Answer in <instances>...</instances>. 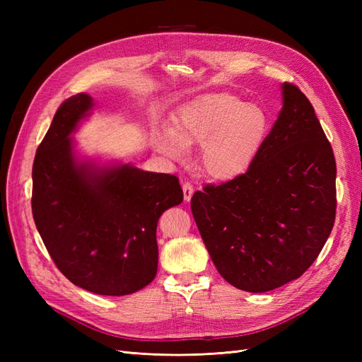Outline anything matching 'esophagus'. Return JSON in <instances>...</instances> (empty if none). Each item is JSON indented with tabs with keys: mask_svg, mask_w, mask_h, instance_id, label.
Wrapping results in <instances>:
<instances>
[{
	"mask_svg": "<svg viewBox=\"0 0 362 362\" xmlns=\"http://www.w3.org/2000/svg\"><path fill=\"white\" fill-rule=\"evenodd\" d=\"M182 193H184V201H190L192 199V196H193V193H194V189H193V185L189 182V181H185V182H182Z\"/></svg>",
	"mask_w": 362,
	"mask_h": 362,
	"instance_id": "obj_1",
	"label": "esophagus"
}]
</instances>
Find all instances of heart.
Masks as SVG:
<instances>
[{
	"label": "heart",
	"mask_w": 362,
	"mask_h": 362,
	"mask_svg": "<svg viewBox=\"0 0 362 362\" xmlns=\"http://www.w3.org/2000/svg\"><path fill=\"white\" fill-rule=\"evenodd\" d=\"M267 116L228 92L204 93L182 104L170 129L154 136V148L170 160H181L190 146L201 145L199 166L213 180L228 181L249 169L264 144Z\"/></svg>",
	"instance_id": "1"
}]
</instances>
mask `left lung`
Wrapping results in <instances>:
<instances>
[{"label": "left lung", "instance_id": "1", "mask_svg": "<svg viewBox=\"0 0 362 362\" xmlns=\"http://www.w3.org/2000/svg\"><path fill=\"white\" fill-rule=\"evenodd\" d=\"M282 108L249 169L194 192L192 213L217 272L264 293L298 279L335 222L334 151L298 86L282 84Z\"/></svg>", "mask_w": 362, "mask_h": 362}]
</instances>
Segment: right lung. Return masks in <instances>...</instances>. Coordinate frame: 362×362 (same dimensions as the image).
Returning <instances> with one entry per match:
<instances>
[{"instance_id": "right-lung-1", "label": "right lung", "mask_w": 362, "mask_h": 362, "mask_svg": "<svg viewBox=\"0 0 362 362\" xmlns=\"http://www.w3.org/2000/svg\"><path fill=\"white\" fill-rule=\"evenodd\" d=\"M92 107V98L78 93L56 112L33 163V218L72 284L125 296L156 278L158 218L184 196L175 175L76 160L69 136Z\"/></svg>"}]
</instances>
